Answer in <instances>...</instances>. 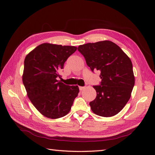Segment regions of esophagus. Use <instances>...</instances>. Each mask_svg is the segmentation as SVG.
I'll use <instances>...</instances> for the list:
<instances>
[{
  "instance_id": "obj_1",
  "label": "esophagus",
  "mask_w": 155,
  "mask_h": 155,
  "mask_svg": "<svg viewBox=\"0 0 155 155\" xmlns=\"http://www.w3.org/2000/svg\"><path fill=\"white\" fill-rule=\"evenodd\" d=\"M85 88V87H79V90H80V91H83Z\"/></svg>"
}]
</instances>
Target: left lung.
I'll return each mask as SVG.
<instances>
[{
  "label": "left lung",
  "mask_w": 155,
  "mask_h": 155,
  "mask_svg": "<svg viewBox=\"0 0 155 155\" xmlns=\"http://www.w3.org/2000/svg\"><path fill=\"white\" fill-rule=\"evenodd\" d=\"M78 50L92 72H101L100 85L93 86L97 95L89 104L92 111L103 117L117 114L129 100L134 85L130 58L110 41L87 43L79 46Z\"/></svg>",
  "instance_id": "8db88e82"
}]
</instances>
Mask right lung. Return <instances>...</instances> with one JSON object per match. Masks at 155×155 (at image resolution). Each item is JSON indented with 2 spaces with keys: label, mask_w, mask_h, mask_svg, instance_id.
<instances>
[{
  "label": "right lung",
  "mask_w": 155,
  "mask_h": 155,
  "mask_svg": "<svg viewBox=\"0 0 155 155\" xmlns=\"http://www.w3.org/2000/svg\"><path fill=\"white\" fill-rule=\"evenodd\" d=\"M77 47L43 43L25 59L22 82L28 97L41 114L57 119L67 115L79 93L78 86L59 81V71Z\"/></svg>",
  "instance_id": "right-lung-1"
}]
</instances>
